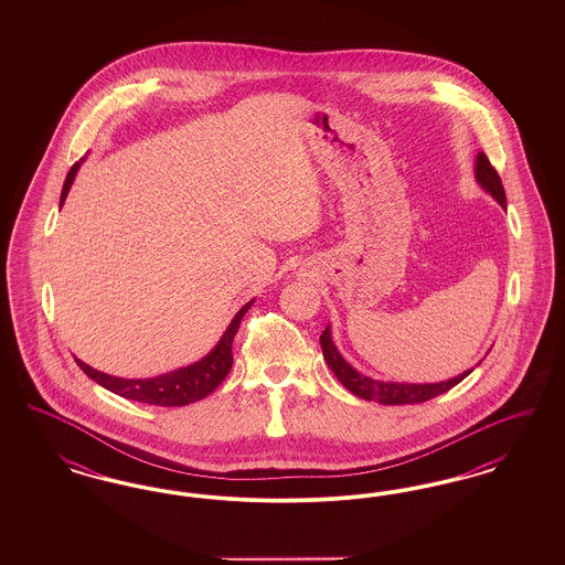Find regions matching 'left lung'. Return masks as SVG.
<instances>
[{
    "label": "left lung",
    "instance_id": "left-lung-1",
    "mask_svg": "<svg viewBox=\"0 0 565 565\" xmlns=\"http://www.w3.org/2000/svg\"><path fill=\"white\" fill-rule=\"evenodd\" d=\"M475 175L477 182L481 184L484 192H489L502 207H507V194H504V186L502 180L498 175V171L491 167L489 159L484 157V152H479L477 157V164H475ZM322 343L323 360L326 364L332 369V373L337 379L350 390L351 394L364 398V401H373L379 404H419L436 398L445 392H449L451 387H456L459 381H463L466 376L472 373L466 371L461 375L440 381V383H394V381H379V379H371V376L362 375L360 371H355L350 362L339 353L337 345L332 343L330 337V326H326V330L320 337Z\"/></svg>",
    "mask_w": 565,
    "mask_h": 565
}]
</instances>
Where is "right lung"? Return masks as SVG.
<instances>
[{
	"instance_id": "1",
	"label": "right lung",
	"mask_w": 565,
	"mask_h": 565,
	"mask_svg": "<svg viewBox=\"0 0 565 565\" xmlns=\"http://www.w3.org/2000/svg\"><path fill=\"white\" fill-rule=\"evenodd\" d=\"M81 162H76L70 169L63 190H61V203L58 205L65 203V196L72 189V182H74V178L81 169ZM252 302L254 300L243 305L242 309L237 311V316L233 318V322L228 323L222 339L217 341V345L205 358H201L199 362L184 366V369L171 371L167 375L150 376V379H122V376L106 375V373L84 364L78 358H76V364L95 383H99L102 387H106V390L122 396V398H129V401L154 404V406H186V404L203 401L231 373L233 339L239 330V323H242L245 311L252 307Z\"/></svg>"
}]
</instances>
